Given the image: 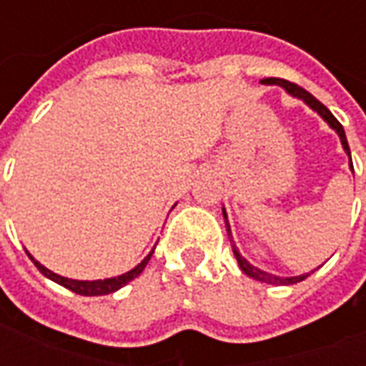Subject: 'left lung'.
Segmentation results:
<instances>
[{
    "label": "left lung",
    "instance_id": "left-lung-1",
    "mask_svg": "<svg viewBox=\"0 0 366 366\" xmlns=\"http://www.w3.org/2000/svg\"><path fill=\"white\" fill-rule=\"evenodd\" d=\"M262 84H276V86H282L284 90L288 92V94H292V96L300 97V99H304L314 112H317L320 115H322L323 119L330 123L331 129H335L337 131L339 139H341V144H343V149H345V152L349 154V159H351V151H349V143H347V137H345V131H343V125L339 123L337 119H335V115L325 107V105L320 102V99H315L310 92H306L304 88H300L298 84L294 82H288V80H282V78H264L262 80ZM351 164V168H353V162H349ZM223 217H225V222H227V215H225V209H223ZM227 225V235H231V229H229V223H225ZM233 254H235V259H237L239 267H241V270L245 272L247 276H251V278H254V280H259V282H267V284H296V282H302V280H306L307 276L310 274H302V276H290V278H280V276H272L269 274V272H262V270L254 269L253 264H249V262L239 254L237 247L233 245Z\"/></svg>",
    "mask_w": 366,
    "mask_h": 366
}]
</instances>
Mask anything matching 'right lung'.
Returning <instances> with one entry per match:
<instances>
[{
	"label": "right lung",
	"mask_w": 366,
	"mask_h": 366,
	"mask_svg": "<svg viewBox=\"0 0 366 366\" xmlns=\"http://www.w3.org/2000/svg\"><path fill=\"white\" fill-rule=\"evenodd\" d=\"M152 253H154V249L149 253L147 259H143V262H139L135 269L129 270V272H125V274L113 276V278H105V280H92V282H88V280H72V278H64V276L54 274L52 270L44 269L41 262H36L31 254L29 253L27 254L31 257V261L35 262L36 269L41 270L46 278H51V280H54V282H59L60 286H64V288H68V290L76 292V294H80V296H105V294H112V292L123 288V286H125L127 282H131V280H135L137 276L141 274V272L144 270L147 262L151 261Z\"/></svg>",
	"instance_id": "obj_1"
}]
</instances>
